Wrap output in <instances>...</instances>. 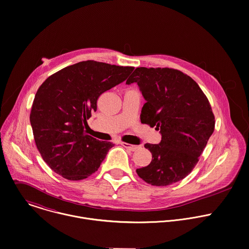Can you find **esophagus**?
Here are the masks:
<instances>
[{
    "mask_svg": "<svg viewBox=\"0 0 249 249\" xmlns=\"http://www.w3.org/2000/svg\"><path fill=\"white\" fill-rule=\"evenodd\" d=\"M121 144H122L124 147H126L127 149L131 150V151H135V150H137V149L140 147V145H135V144H131V143L124 142H122Z\"/></svg>",
    "mask_w": 249,
    "mask_h": 249,
    "instance_id": "34e87169",
    "label": "esophagus"
}]
</instances>
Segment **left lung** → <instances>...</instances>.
Segmentation results:
<instances>
[{
	"instance_id": "8db88e82",
	"label": "left lung",
	"mask_w": 249,
	"mask_h": 249,
	"mask_svg": "<svg viewBox=\"0 0 249 249\" xmlns=\"http://www.w3.org/2000/svg\"><path fill=\"white\" fill-rule=\"evenodd\" d=\"M134 82L146 101L141 122L162 136L160 143L144 144L152 159L137 174L151 186H169L187 177L198 162L215 128L211 106L197 83L177 69L137 67L126 84Z\"/></svg>"
}]
</instances>
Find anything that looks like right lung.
Here are the masks:
<instances>
[{"label": "right lung", "instance_id": "obj_1", "mask_svg": "<svg viewBox=\"0 0 249 249\" xmlns=\"http://www.w3.org/2000/svg\"><path fill=\"white\" fill-rule=\"evenodd\" d=\"M134 70L95 60L69 65L48 77L31 107L36 146L49 167L70 181L94 174L113 143L84 131L97 110L99 97L120 84Z\"/></svg>", "mask_w": 249, "mask_h": 249}]
</instances>
